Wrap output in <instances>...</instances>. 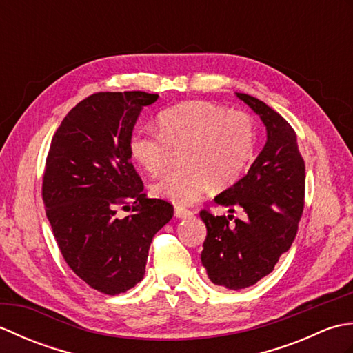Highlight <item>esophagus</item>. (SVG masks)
Listing matches in <instances>:
<instances>
[{
	"label": "esophagus",
	"instance_id": "34e87169",
	"mask_svg": "<svg viewBox=\"0 0 353 353\" xmlns=\"http://www.w3.org/2000/svg\"><path fill=\"white\" fill-rule=\"evenodd\" d=\"M192 215H194V212L188 211V209L181 208V206H176L174 208V216H176V219H190V216H192Z\"/></svg>",
	"mask_w": 353,
	"mask_h": 353
}]
</instances>
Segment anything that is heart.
Segmentation results:
<instances>
[{"mask_svg":"<svg viewBox=\"0 0 353 353\" xmlns=\"http://www.w3.org/2000/svg\"><path fill=\"white\" fill-rule=\"evenodd\" d=\"M159 133L137 130L129 154L148 174L168 167L172 150H182V170L168 172L153 185L157 199L177 206L196 203L214 188L235 183L250 162L254 148L252 118L212 101H185L157 115Z\"/></svg>","mask_w":353,"mask_h":353,"instance_id":"1","label":"heart"}]
</instances>
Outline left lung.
Masks as SVG:
<instances>
[{
    "label": "left lung",
    "instance_id": "obj_1",
    "mask_svg": "<svg viewBox=\"0 0 353 353\" xmlns=\"http://www.w3.org/2000/svg\"><path fill=\"white\" fill-rule=\"evenodd\" d=\"M267 130L262 152L247 174L214 199L216 205L241 208L245 219L200 212L206 224L201 264L212 283L243 290L273 272L281 254L288 252L303 212L305 162L296 133L276 110L252 95L238 94Z\"/></svg>",
    "mask_w": 353,
    "mask_h": 353
}]
</instances>
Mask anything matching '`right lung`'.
Masks as SVG:
<instances>
[{"instance_id": "obj_1", "label": "right lung", "mask_w": 353, "mask_h": 353, "mask_svg": "<svg viewBox=\"0 0 353 353\" xmlns=\"http://www.w3.org/2000/svg\"><path fill=\"white\" fill-rule=\"evenodd\" d=\"M159 95L99 92L63 118L45 165L42 197L66 264L89 287L115 296L142 281L154 234L172 206L148 199L129 154L139 114ZM134 214L118 219L119 205Z\"/></svg>"}]
</instances>
